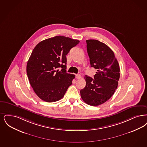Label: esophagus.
Masks as SVG:
<instances>
[{
  "label": "esophagus",
  "instance_id": "esophagus-1",
  "mask_svg": "<svg viewBox=\"0 0 147 147\" xmlns=\"http://www.w3.org/2000/svg\"><path fill=\"white\" fill-rule=\"evenodd\" d=\"M76 79H80L81 78V76H80V74H78L76 75Z\"/></svg>",
  "mask_w": 147,
  "mask_h": 147
}]
</instances>
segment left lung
Instances as JSON below:
<instances>
[{"label": "left lung", "mask_w": 147, "mask_h": 147, "mask_svg": "<svg viewBox=\"0 0 147 147\" xmlns=\"http://www.w3.org/2000/svg\"><path fill=\"white\" fill-rule=\"evenodd\" d=\"M86 44L91 67L97 71L94 79L84 76L86 86L80 90V95L88 105L99 106L109 100L117 88L120 67L113 51L105 43L90 39Z\"/></svg>", "instance_id": "8db88e82"}]
</instances>
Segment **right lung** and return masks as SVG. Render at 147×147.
<instances>
[{"instance_id": "obj_1", "label": "right lung", "mask_w": 147, "mask_h": 147, "mask_svg": "<svg viewBox=\"0 0 147 147\" xmlns=\"http://www.w3.org/2000/svg\"><path fill=\"white\" fill-rule=\"evenodd\" d=\"M79 42L59 35L40 41L34 48L26 71L31 86L40 99L53 102L63 97L75 78L66 71V55Z\"/></svg>"}]
</instances>
